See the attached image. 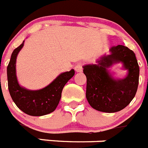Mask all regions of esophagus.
Masks as SVG:
<instances>
[{"instance_id": "34e87169", "label": "esophagus", "mask_w": 148, "mask_h": 148, "mask_svg": "<svg viewBox=\"0 0 148 148\" xmlns=\"http://www.w3.org/2000/svg\"><path fill=\"white\" fill-rule=\"evenodd\" d=\"M82 64H81V63H79V64H77L75 66V70L77 72V73H82Z\"/></svg>"}]
</instances>
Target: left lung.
<instances>
[{"label": "left lung", "mask_w": 148, "mask_h": 148, "mask_svg": "<svg viewBox=\"0 0 148 148\" xmlns=\"http://www.w3.org/2000/svg\"><path fill=\"white\" fill-rule=\"evenodd\" d=\"M109 55L100 57L94 64L83 66L87 77L86 98L97 111L113 113L127 107L136 96L139 66L135 53L122 45L113 46ZM121 62L127 71L124 79H115L109 71L113 64Z\"/></svg>", "instance_id": "obj_1"}]
</instances>
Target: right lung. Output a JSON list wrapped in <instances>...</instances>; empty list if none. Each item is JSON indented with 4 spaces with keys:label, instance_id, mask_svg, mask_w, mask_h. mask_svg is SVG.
Here are the masks:
<instances>
[{
    "label": "right lung",
    "instance_id": "right-lung-1",
    "mask_svg": "<svg viewBox=\"0 0 148 148\" xmlns=\"http://www.w3.org/2000/svg\"><path fill=\"white\" fill-rule=\"evenodd\" d=\"M23 42L14 49L7 66L8 88L12 100L17 107L31 116H42L55 110L60 102L64 85L75 75V70L60 73L49 85L40 90H32L21 86L16 76V58Z\"/></svg>",
    "mask_w": 148,
    "mask_h": 148
}]
</instances>
